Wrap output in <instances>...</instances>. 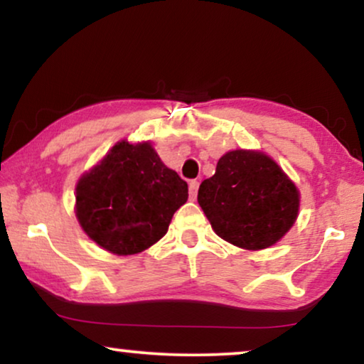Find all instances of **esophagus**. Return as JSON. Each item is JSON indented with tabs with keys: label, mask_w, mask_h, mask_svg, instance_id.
<instances>
[{
	"label": "esophagus",
	"mask_w": 364,
	"mask_h": 364,
	"mask_svg": "<svg viewBox=\"0 0 364 364\" xmlns=\"http://www.w3.org/2000/svg\"><path fill=\"white\" fill-rule=\"evenodd\" d=\"M197 191H198V182H197V181H191V182H188V192H191V197H192V198H196Z\"/></svg>",
	"instance_id": "obj_1"
}]
</instances>
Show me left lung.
I'll list each match as a JSON object with an SVG mask.
<instances>
[{"instance_id":"8db88e82","label":"left lung","mask_w":364,"mask_h":364,"mask_svg":"<svg viewBox=\"0 0 364 364\" xmlns=\"http://www.w3.org/2000/svg\"><path fill=\"white\" fill-rule=\"evenodd\" d=\"M197 200L218 237L262 250L293 227L300 192L273 159L238 149L220 157L215 173L198 187Z\"/></svg>"}]
</instances>
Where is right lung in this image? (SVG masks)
<instances>
[{"mask_svg":"<svg viewBox=\"0 0 364 364\" xmlns=\"http://www.w3.org/2000/svg\"><path fill=\"white\" fill-rule=\"evenodd\" d=\"M187 198V182L164 166L151 144L121 141L79 178L76 217L99 247L134 255L166 235Z\"/></svg>","mask_w":364,"mask_h":364,"instance_id":"obj_1","label":"right lung"}]
</instances>
